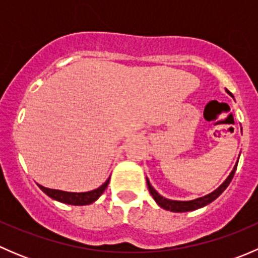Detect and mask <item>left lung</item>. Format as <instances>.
I'll return each mask as SVG.
<instances>
[{
    "mask_svg": "<svg viewBox=\"0 0 258 258\" xmlns=\"http://www.w3.org/2000/svg\"><path fill=\"white\" fill-rule=\"evenodd\" d=\"M227 92H228V91H227ZM228 93H230V92H228ZM230 95H231V93H230ZM231 96H232V95H231ZM237 163L235 165L233 170L231 171L230 176H228V177L225 179V182H223V183L221 184L218 188H216L215 191L211 192V194H209V195H206V196L200 197V199H196V200H192V201H173V200L165 199V197H162L161 195H158V192L156 191V189L153 188L152 186H151L148 178H146V181H147L148 191H150V194L152 195L153 200H155L156 204H157L158 206L162 207V209H165L167 211H171V212H187V211H194V210H197V209H201V207L206 206V205H209L212 201H215V200L217 199V197L220 196V195L222 194V192L225 191L226 188H227V186L230 184L231 179L233 178V175H235L236 168H237Z\"/></svg>",
    "mask_w": 258,
    "mask_h": 258,
    "instance_id": "left-lung-1",
    "label": "left lung"
}]
</instances>
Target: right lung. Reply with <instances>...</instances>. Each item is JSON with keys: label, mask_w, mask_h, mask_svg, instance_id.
Returning a JSON list of instances; mask_svg holds the SVG:
<instances>
[{"label": "right lung", "mask_w": 258, "mask_h": 258, "mask_svg": "<svg viewBox=\"0 0 258 258\" xmlns=\"http://www.w3.org/2000/svg\"><path fill=\"white\" fill-rule=\"evenodd\" d=\"M108 182H110V177L107 178V181L103 184H101L98 188L92 189V191L88 192H66V191H59V189H52L47 188V187H43L41 184H38L41 189L47 195L48 197H51L52 200H56V201L62 202V204L67 205H74V206H83V205H90L92 202H95L101 195L103 194L106 188L108 186Z\"/></svg>", "instance_id": "1"}]
</instances>
